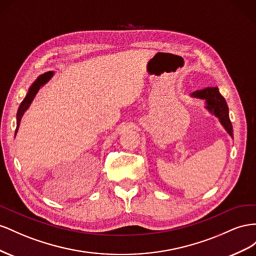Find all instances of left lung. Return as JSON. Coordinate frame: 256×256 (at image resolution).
Here are the masks:
<instances>
[{
	"instance_id": "8db88e82",
	"label": "left lung",
	"mask_w": 256,
	"mask_h": 256,
	"mask_svg": "<svg viewBox=\"0 0 256 256\" xmlns=\"http://www.w3.org/2000/svg\"><path fill=\"white\" fill-rule=\"evenodd\" d=\"M192 96L206 100L207 108L220 119L221 123L228 134L232 137V126L228 116V107L226 104L225 98L218 92V88H206L200 91H195L192 93Z\"/></svg>"
}]
</instances>
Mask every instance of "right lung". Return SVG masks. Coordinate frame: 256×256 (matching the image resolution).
I'll list each match as a JSON object with an SVG mask.
<instances>
[{
    "mask_svg": "<svg viewBox=\"0 0 256 256\" xmlns=\"http://www.w3.org/2000/svg\"><path fill=\"white\" fill-rule=\"evenodd\" d=\"M52 74H54L52 72H45V74L40 75L38 79H36V82L32 84V86L30 88V90H28V93L26 94V96L24 98V100L21 102V104H20V106L18 108V112H17V128H16V132H14V134L17 133L20 120H21V118H22L24 112L26 110L28 106H30V104L32 103V100L35 98L36 93L38 92L42 84H45L48 82V80L51 78V76H52Z\"/></svg>",
    "mask_w": 256,
    "mask_h": 256,
    "instance_id": "right-lung-1",
    "label": "right lung"
}]
</instances>
